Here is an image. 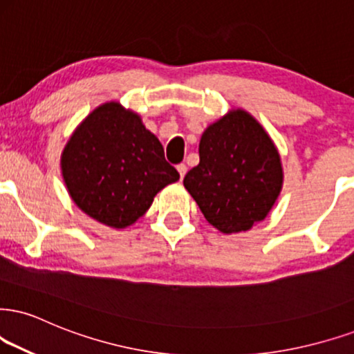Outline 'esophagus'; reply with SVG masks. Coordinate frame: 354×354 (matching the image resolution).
<instances>
[{
  "instance_id": "esophagus-1",
  "label": "esophagus",
  "mask_w": 354,
  "mask_h": 354,
  "mask_svg": "<svg viewBox=\"0 0 354 354\" xmlns=\"http://www.w3.org/2000/svg\"><path fill=\"white\" fill-rule=\"evenodd\" d=\"M177 172H178V176H180V180H184V177L187 174V165L185 164H178L177 165Z\"/></svg>"
}]
</instances>
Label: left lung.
Returning <instances> with one entry per match:
<instances>
[{"instance_id":"obj_1","label":"left lung","mask_w":354,"mask_h":354,"mask_svg":"<svg viewBox=\"0 0 354 354\" xmlns=\"http://www.w3.org/2000/svg\"><path fill=\"white\" fill-rule=\"evenodd\" d=\"M198 154L184 185L208 223L231 234L268 216L282 189L281 156L250 113L231 110L208 126Z\"/></svg>"}]
</instances>
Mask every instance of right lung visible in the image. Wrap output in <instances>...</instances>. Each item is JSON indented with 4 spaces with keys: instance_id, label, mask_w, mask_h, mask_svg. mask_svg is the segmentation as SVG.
<instances>
[{
    "instance_id": "right-lung-1",
    "label": "right lung",
    "mask_w": 354,
    "mask_h": 354,
    "mask_svg": "<svg viewBox=\"0 0 354 354\" xmlns=\"http://www.w3.org/2000/svg\"><path fill=\"white\" fill-rule=\"evenodd\" d=\"M60 167L77 207L116 230L133 225L157 192L180 177L139 115L118 102L102 104L78 124Z\"/></svg>"
}]
</instances>
